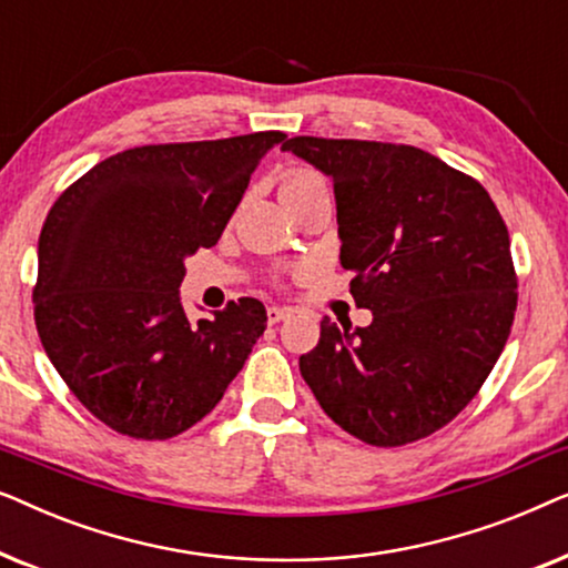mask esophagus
Here are the masks:
<instances>
[{"label":"esophagus","mask_w":568,"mask_h":568,"mask_svg":"<svg viewBox=\"0 0 568 568\" xmlns=\"http://www.w3.org/2000/svg\"><path fill=\"white\" fill-rule=\"evenodd\" d=\"M268 323L271 325H274V323H282V321H290V317H292V310L290 307H268Z\"/></svg>","instance_id":"34e87169"}]
</instances>
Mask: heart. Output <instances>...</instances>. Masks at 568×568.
I'll use <instances>...</instances> for the list:
<instances>
[{
    "label": "heart",
    "instance_id": "heart-1",
    "mask_svg": "<svg viewBox=\"0 0 568 568\" xmlns=\"http://www.w3.org/2000/svg\"><path fill=\"white\" fill-rule=\"evenodd\" d=\"M278 189H282L284 201H290V199L302 196V193H310L315 189H325V181L315 173V170L292 168L282 175V185H278Z\"/></svg>",
    "mask_w": 568,
    "mask_h": 568
}]
</instances>
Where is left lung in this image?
<instances>
[{
	"mask_svg": "<svg viewBox=\"0 0 568 568\" xmlns=\"http://www.w3.org/2000/svg\"><path fill=\"white\" fill-rule=\"evenodd\" d=\"M333 178L341 266L367 328L323 317L300 372L352 437L400 447L453 422L486 383L517 310L509 232L476 178L408 144L294 136Z\"/></svg>",
	"mask_w": 568,
	"mask_h": 568,
	"instance_id": "left-lung-1",
	"label": "left lung"
}]
</instances>
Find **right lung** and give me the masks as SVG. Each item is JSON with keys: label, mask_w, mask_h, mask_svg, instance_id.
Segmentation results:
<instances>
[{"label": "right lung", "mask_w": 568, "mask_h": 568, "mask_svg": "<svg viewBox=\"0 0 568 568\" xmlns=\"http://www.w3.org/2000/svg\"><path fill=\"white\" fill-rule=\"evenodd\" d=\"M282 131L146 144L98 162L45 216L36 328L77 400L113 432L170 439L222 400L266 331L243 297L191 323L185 258L212 247Z\"/></svg>", "instance_id": "obj_1"}]
</instances>
